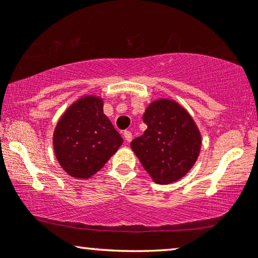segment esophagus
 <instances>
[{"instance_id":"obj_1","label":"esophagus","mask_w":258,"mask_h":258,"mask_svg":"<svg viewBox=\"0 0 258 258\" xmlns=\"http://www.w3.org/2000/svg\"><path fill=\"white\" fill-rule=\"evenodd\" d=\"M123 138H125V141L127 143H130V142L132 141V133L130 131H125L123 132Z\"/></svg>"}]
</instances>
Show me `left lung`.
Listing matches in <instances>:
<instances>
[{
  "label": "left lung",
  "instance_id": "1",
  "mask_svg": "<svg viewBox=\"0 0 258 258\" xmlns=\"http://www.w3.org/2000/svg\"><path fill=\"white\" fill-rule=\"evenodd\" d=\"M147 130L131 143L132 150L154 182L170 184L193 167L201 148V136L183 106L159 99L143 115Z\"/></svg>",
  "mask_w": 258,
  "mask_h": 258
}]
</instances>
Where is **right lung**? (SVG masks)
<instances>
[{"instance_id":"1","label":"right lung","mask_w":258,"mask_h":258,"mask_svg":"<svg viewBox=\"0 0 258 258\" xmlns=\"http://www.w3.org/2000/svg\"><path fill=\"white\" fill-rule=\"evenodd\" d=\"M120 133L103 112V100L79 99L64 112L53 135L59 164L75 178H90L122 144Z\"/></svg>"}]
</instances>
